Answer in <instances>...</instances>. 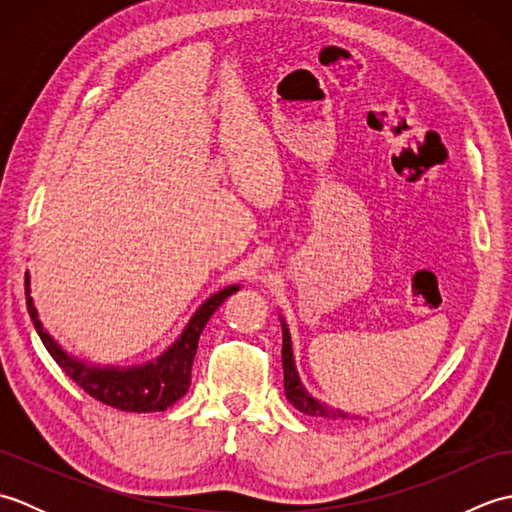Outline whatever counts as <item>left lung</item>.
<instances>
[{"mask_svg": "<svg viewBox=\"0 0 512 512\" xmlns=\"http://www.w3.org/2000/svg\"><path fill=\"white\" fill-rule=\"evenodd\" d=\"M281 321V334H284V345H281V363H284V389H286V398L290 400V405L299 409L306 416L314 418H323V420H352L358 418L354 413H347L339 407H332L328 402L319 400L317 396H312L308 387L303 385V380L297 372V363H295V352H292V339H290V330L284 321V317H279Z\"/></svg>", "mask_w": 512, "mask_h": 512, "instance_id": "left-lung-1", "label": "left lung"}]
</instances>
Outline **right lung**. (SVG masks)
<instances>
[{"instance_id":"1","label":"right lung","mask_w":512,"mask_h":512,"mask_svg":"<svg viewBox=\"0 0 512 512\" xmlns=\"http://www.w3.org/2000/svg\"><path fill=\"white\" fill-rule=\"evenodd\" d=\"M237 290L239 284L226 286L206 299L193 312V317L184 325L178 339L160 356H156L154 361L132 367H116L81 361L79 356H72L68 350H63L59 341H54V336L43 328L39 319L35 299L30 295V275L26 273V303L30 321L35 325L39 339L46 345V350L57 361V365L76 385L83 391H88L92 398L103 402V405L136 413L165 411L173 402L187 394L191 385L193 358L195 352H198V341L204 325L211 319V314L222 306L224 299L231 297Z\"/></svg>"}]
</instances>
